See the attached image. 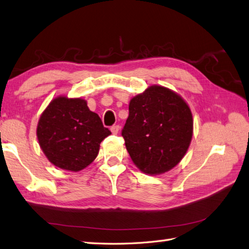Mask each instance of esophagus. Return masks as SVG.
I'll return each mask as SVG.
<instances>
[{"mask_svg": "<svg viewBox=\"0 0 249 249\" xmlns=\"http://www.w3.org/2000/svg\"><path fill=\"white\" fill-rule=\"evenodd\" d=\"M119 129H120V126L116 124V125H112L110 130H111V132H112L113 134H117V133L119 132Z\"/></svg>", "mask_w": 249, "mask_h": 249, "instance_id": "1", "label": "esophagus"}]
</instances>
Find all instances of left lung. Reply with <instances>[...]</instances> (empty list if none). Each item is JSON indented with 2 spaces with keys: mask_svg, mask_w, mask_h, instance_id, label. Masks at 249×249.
I'll return each mask as SVG.
<instances>
[{
  "mask_svg": "<svg viewBox=\"0 0 249 249\" xmlns=\"http://www.w3.org/2000/svg\"><path fill=\"white\" fill-rule=\"evenodd\" d=\"M127 152L145 174H162L176 166L193 136L191 109L178 94L152 86L133 97L122 131Z\"/></svg>",
  "mask_w": 249,
  "mask_h": 249,
  "instance_id": "left-lung-1",
  "label": "left lung"
}]
</instances>
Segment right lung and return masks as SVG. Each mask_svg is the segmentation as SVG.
<instances>
[{"label": "right lung", "instance_id": "add662e5", "mask_svg": "<svg viewBox=\"0 0 249 249\" xmlns=\"http://www.w3.org/2000/svg\"><path fill=\"white\" fill-rule=\"evenodd\" d=\"M37 139L51 163L78 172L96 158L99 144L111 132L82 98L57 97L43 112Z\"/></svg>", "mask_w": 249, "mask_h": 249}]
</instances>
